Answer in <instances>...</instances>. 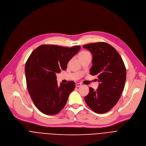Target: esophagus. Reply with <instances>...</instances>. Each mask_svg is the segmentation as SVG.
Returning a JSON list of instances; mask_svg holds the SVG:
<instances>
[{
    "instance_id": "1",
    "label": "esophagus",
    "mask_w": 146,
    "mask_h": 146,
    "mask_svg": "<svg viewBox=\"0 0 146 146\" xmlns=\"http://www.w3.org/2000/svg\"><path fill=\"white\" fill-rule=\"evenodd\" d=\"M81 86V83H76V87H80Z\"/></svg>"
}]
</instances>
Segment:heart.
Here are the masks:
<instances>
[{"label": "heart", "instance_id": "b5f03b06", "mask_svg": "<svg viewBox=\"0 0 146 146\" xmlns=\"http://www.w3.org/2000/svg\"><path fill=\"white\" fill-rule=\"evenodd\" d=\"M88 53H89V52H87V51H82L80 52V54H78V57H79V58H81L82 56L86 55V54H88Z\"/></svg>", "mask_w": 146, "mask_h": 146}]
</instances>
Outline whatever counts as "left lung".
I'll use <instances>...</instances> for the list:
<instances>
[{
	"mask_svg": "<svg viewBox=\"0 0 146 146\" xmlns=\"http://www.w3.org/2000/svg\"><path fill=\"white\" fill-rule=\"evenodd\" d=\"M83 47L92 55L90 74L97 75L100 82L96 90L90 88L85 101L94 112L105 113L116 105L121 97L126 81L125 66L117 50L106 43H90Z\"/></svg>",
	"mask_w": 146,
	"mask_h": 146,
	"instance_id": "obj_1",
	"label": "left lung"
}]
</instances>
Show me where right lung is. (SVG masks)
Segmentation results:
<instances>
[{"instance_id":"obj_1","label":"right lung","mask_w":146,"mask_h":146,"mask_svg":"<svg viewBox=\"0 0 146 146\" xmlns=\"http://www.w3.org/2000/svg\"><path fill=\"white\" fill-rule=\"evenodd\" d=\"M81 47L71 48L42 45L28 58L25 67L28 92L35 106L47 115H54L65 106L69 95L75 88L74 81L58 85L56 73L65 70L69 61Z\"/></svg>"}]
</instances>
